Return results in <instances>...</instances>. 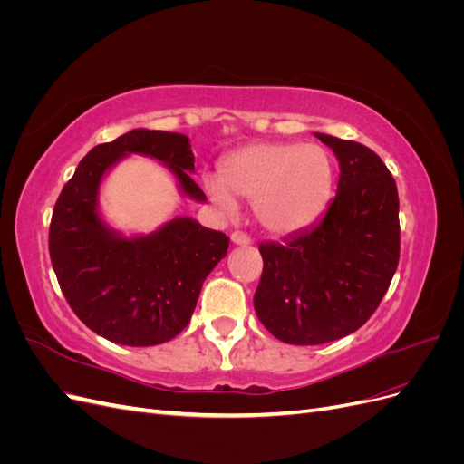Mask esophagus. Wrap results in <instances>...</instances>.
Segmentation results:
<instances>
[{
	"mask_svg": "<svg viewBox=\"0 0 464 464\" xmlns=\"http://www.w3.org/2000/svg\"><path fill=\"white\" fill-rule=\"evenodd\" d=\"M230 240H232V244H236V246H249V244H251V237H249L246 232H242V230L232 232Z\"/></svg>",
	"mask_w": 464,
	"mask_h": 464,
	"instance_id": "obj_1",
	"label": "esophagus"
}]
</instances>
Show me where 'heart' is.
Wrapping results in <instances>:
<instances>
[{"instance_id":"obj_1","label":"heart","mask_w":464,"mask_h":464,"mask_svg":"<svg viewBox=\"0 0 464 464\" xmlns=\"http://www.w3.org/2000/svg\"><path fill=\"white\" fill-rule=\"evenodd\" d=\"M220 178L205 189L224 213H236V198L254 201L256 217L273 234L298 232L325 210L334 184V164L314 143H254L230 152Z\"/></svg>"}]
</instances>
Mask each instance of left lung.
<instances>
[{
	"label": "left lung",
	"instance_id": "1",
	"mask_svg": "<svg viewBox=\"0 0 464 464\" xmlns=\"http://www.w3.org/2000/svg\"><path fill=\"white\" fill-rule=\"evenodd\" d=\"M339 159L327 213L285 242H263L254 296L278 341L312 346L354 333L382 304L401 256L399 193L383 160L356 141L317 133Z\"/></svg>",
	"mask_w": 464,
	"mask_h": 464
}]
</instances>
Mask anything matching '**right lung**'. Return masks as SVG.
Returning a JSON list of instances; mask_svg holds the SVG:
<instances>
[{"mask_svg": "<svg viewBox=\"0 0 464 464\" xmlns=\"http://www.w3.org/2000/svg\"><path fill=\"white\" fill-rule=\"evenodd\" d=\"M130 152L170 166L181 191L205 201L191 179L193 152L181 133L133 130L96 145L63 186L50 222V259L67 304L85 325L125 346H154L188 327L203 280L230 237L179 217L149 236L123 237L96 213L108 168Z\"/></svg>", "mask_w": 464, "mask_h": 464, "instance_id": "1", "label": "right lung"}]
</instances>
